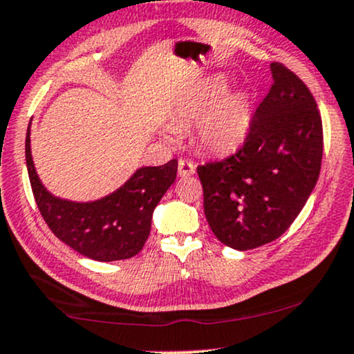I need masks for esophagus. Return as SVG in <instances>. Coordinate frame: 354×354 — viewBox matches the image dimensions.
I'll return each mask as SVG.
<instances>
[{"label":"esophagus","mask_w":354,"mask_h":354,"mask_svg":"<svg viewBox=\"0 0 354 354\" xmlns=\"http://www.w3.org/2000/svg\"><path fill=\"white\" fill-rule=\"evenodd\" d=\"M194 173H196V165L189 162V160L181 158L180 162H178V174H180V176L186 178V176H191V174H194Z\"/></svg>","instance_id":"esophagus-1"}]
</instances>
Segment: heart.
Listing matches in <instances>:
<instances>
[{
  "label": "heart",
  "mask_w": 354,
  "mask_h": 354,
  "mask_svg": "<svg viewBox=\"0 0 354 354\" xmlns=\"http://www.w3.org/2000/svg\"><path fill=\"white\" fill-rule=\"evenodd\" d=\"M228 81L223 75H212L197 87L180 110L183 122H197L203 120L199 136L202 144L212 152H232L246 139L252 120L251 100L244 91L223 95ZM219 103L216 104V102ZM171 136V131H168Z\"/></svg>",
  "instance_id": "heart-1"
}]
</instances>
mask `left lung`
Here are the masks:
<instances>
[{"instance_id":"8db88e82","label":"left lung","mask_w":354,"mask_h":354,"mask_svg":"<svg viewBox=\"0 0 354 354\" xmlns=\"http://www.w3.org/2000/svg\"><path fill=\"white\" fill-rule=\"evenodd\" d=\"M270 69L273 84L241 147L197 167L209 226L238 251L275 241L290 228L322 163V120L313 93L286 66Z\"/></svg>"}]
</instances>
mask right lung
Segmentation results:
<instances>
[{"mask_svg": "<svg viewBox=\"0 0 354 354\" xmlns=\"http://www.w3.org/2000/svg\"><path fill=\"white\" fill-rule=\"evenodd\" d=\"M26 162L35 202L45 223L74 251L93 261L134 257L150 234L153 209L176 180L178 160L139 168L113 194L93 202H71L50 194L37 176L30 153V124Z\"/></svg>", "mask_w": 354, "mask_h": 354, "instance_id": "obj_1", "label": "right lung"}]
</instances>
